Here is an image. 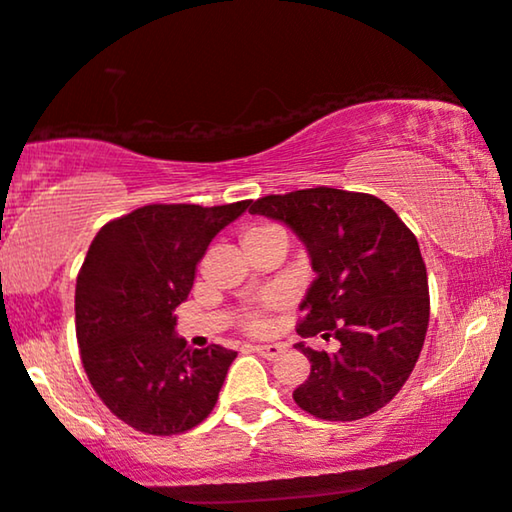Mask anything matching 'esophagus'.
Instances as JSON below:
<instances>
[{
    "instance_id": "esophagus-1",
    "label": "esophagus",
    "mask_w": 512,
    "mask_h": 512,
    "mask_svg": "<svg viewBox=\"0 0 512 512\" xmlns=\"http://www.w3.org/2000/svg\"><path fill=\"white\" fill-rule=\"evenodd\" d=\"M253 351L257 355H262V358H266V360H273V358H278L282 351H285V344H255Z\"/></svg>"
}]
</instances>
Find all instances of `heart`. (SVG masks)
Returning a JSON list of instances; mask_svg holds the SVG:
<instances>
[{
  "mask_svg": "<svg viewBox=\"0 0 512 512\" xmlns=\"http://www.w3.org/2000/svg\"><path fill=\"white\" fill-rule=\"evenodd\" d=\"M271 227H273V225H259V227H253V230H248V232H246V237H248V234H257V232L271 230ZM246 326H248L250 330H255V332L264 330V328H266V319H264V314L259 312V310L248 312V316H246Z\"/></svg>",
  "mask_w": 512,
  "mask_h": 512,
  "instance_id": "heart-1",
  "label": "heart"
}]
</instances>
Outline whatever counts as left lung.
Instances as JSON below:
<instances>
[{
  "mask_svg": "<svg viewBox=\"0 0 512 512\" xmlns=\"http://www.w3.org/2000/svg\"><path fill=\"white\" fill-rule=\"evenodd\" d=\"M250 214L285 223L310 255L298 335L337 339L335 353L296 344L312 362L298 408L326 421L383 408L415 369L431 314L415 234L380 198L328 186L259 198Z\"/></svg>",
  "mask_w": 512,
  "mask_h": 512,
  "instance_id": "1",
  "label": "left lung"
}]
</instances>
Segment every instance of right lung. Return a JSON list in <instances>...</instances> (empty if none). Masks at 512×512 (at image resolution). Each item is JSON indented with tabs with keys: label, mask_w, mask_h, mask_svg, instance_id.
I'll return each instance as SVG.
<instances>
[{
	"label": "right lung",
	"mask_w": 512,
	"mask_h": 512,
	"mask_svg": "<svg viewBox=\"0 0 512 512\" xmlns=\"http://www.w3.org/2000/svg\"><path fill=\"white\" fill-rule=\"evenodd\" d=\"M248 205H148L104 225L88 248L75 289L81 362L104 405L136 431L177 435L214 410L237 351L189 348L173 312L209 243Z\"/></svg>",
	"instance_id": "obj_1"
}]
</instances>
